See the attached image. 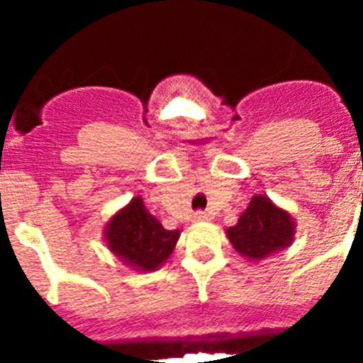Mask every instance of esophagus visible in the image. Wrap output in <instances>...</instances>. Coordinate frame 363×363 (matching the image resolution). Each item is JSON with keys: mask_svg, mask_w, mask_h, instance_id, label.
<instances>
[{"mask_svg": "<svg viewBox=\"0 0 363 363\" xmlns=\"http://www.w3.org/2000/svg\"><path fill=\"white\" fill-rule=\"evenodd\" d=\"M211 219H212L211 212H203V211L195 212V221L196 223H207V221H211Z\"/></svg>", "mask_w": 363, "mask_h": 363, "instance_id": "34e87169", "label": "esophagus"}]
</instances>
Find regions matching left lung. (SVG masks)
<instances>
[{"label": "left lung", "mask_w": 363, "mask_h": 363, "mask_svg": "<svg viewBox=\"0 0 363 363\" xmlns=\"http://www.w3.org/2000/svg\"><path fill=\"white\" fill-rule=\"evenodd\" d=\"M295 219L267 195H255L239 221L226 228L233 250L251 262L283 251L295 239Z\"/></svg>", "instance_id": "8db88e82"}]
</instances>
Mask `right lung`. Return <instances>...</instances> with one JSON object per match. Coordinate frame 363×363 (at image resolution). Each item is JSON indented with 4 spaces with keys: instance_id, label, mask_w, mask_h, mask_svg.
I'll list each match as a JSON object with an SVG mask.
<instances>
[{
    "instance_id": "obj_1",
    "label": "right lung",
    "mask_w": 363,
    "mask_h": 363,
    "mask_svg": "<svg viewBox=\"0 0 363 363\" xmlns=\"http://www.w3.org/2000/svg\"><path fill=\"white\" fill-rule=\"evenodd\" d=\"M181 230H167L147 211L142 196H133L130 203L107 221L104 239L124 265L138 272H152L164 265L175 250Z\"/></svg>"
}]
</instances>
